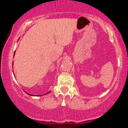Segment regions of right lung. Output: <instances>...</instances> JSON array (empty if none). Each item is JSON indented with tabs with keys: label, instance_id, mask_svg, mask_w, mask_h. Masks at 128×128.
I'll return each mask as SVG.
<instances>
[{
	"label": "right lung",
	"instance_id": "add662e5",
	"mask_svg": "<svg viewBox=\"0 0 128 128\" xmlns=\"http://www.w3.org/2000/svg\"><path fill=\"white\" fill-rule=\"evenodd\" d=\"M14 54H15V52H14ZM50 92H46V94H45H45H48V93H50ZM26 92V93H27V94H29V95H30V96H34V95H32V94H28V93H27V92Z\"/></svg>",
	"mask_w": 128,
	"mask_h": 128
}]
</instances>
